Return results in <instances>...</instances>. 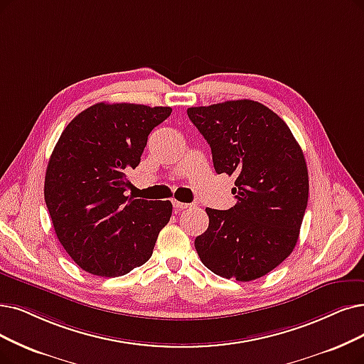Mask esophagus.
Wrapping results in <instances>:
<instances>
[{
    "mask_svg": "<svg viewBox=\"0 0 364 364\" xmlns=\"http://www.w3.org/2000/svg\"><path fill=\"white\" fill-rule=\"evenodd\" d=\"M173 206L179 209V210H183V209L191 208L193 205H190V203H182V201H178V200H173Z\"/></svg>",
    "mask_w": 364,
    "mask_h": 364,
    "instance_id": "1",
    "label": "esophagus"
}]
</instances>
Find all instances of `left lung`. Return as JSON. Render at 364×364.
Wrapping results in <instances>:
<instances>
[{"mask_svg":"<svg viewBox=\"0 0 364 364\" xmlns=\"http://www.w3.org/2000/svg\"><path fill=\"white\" fill-rule=\"evenodd\" d=\"M186 113L209 143L215 171L236 176L231 193L237 203L228 210L206 208L209 227L196 237L197 254L223 278H261L299 240L309 196L300 144L279 116L258 101H225Z\"/></svg>","mask_w":364,"mask_h":364,"instance_id":"obj_1","label":"left lung"}]
</instances>
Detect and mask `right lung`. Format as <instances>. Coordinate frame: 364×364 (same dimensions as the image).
<instances>
[{
  "mask_svg": "<svg viewBox=\"0 0 364 364\" xmlns=\"http://www.w3.org/2000/svg\"><path fill=\"white\" fill-rule=\"evenodd\" d=\"M171 107L97 103L63 132L46 168L45 201L58 240L85 272L114 278L146 263L170 221L168 200L127 197L152 129Z\"/></svg>",
  "mask_w": 364,
  "mask_h": 364,
  "instance_id": "add662e5",
  "label": "right lung"
}]
</instances>
